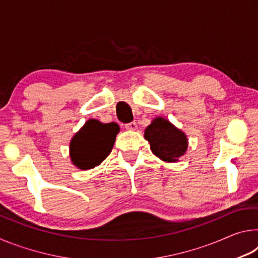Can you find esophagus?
Wrapping results in <instances>:
<instances>
[{
  "mask_svg": "<svg viewBox=\"0 0 258 258\" xmlns=\"http://www.w3.org/2000/svg\"><path fill=\"white\" fill-rule=\"evenodd\" d=\"M125 128L130 130V131H135L138 128V125H137V123H135V121H132V123L125 124Z\"/></svg>",
  "mask_w": 258,
  "mask_h": 258,
  "instance_id": "obj_1",
  "label": "esophagus"
}]
</instances>
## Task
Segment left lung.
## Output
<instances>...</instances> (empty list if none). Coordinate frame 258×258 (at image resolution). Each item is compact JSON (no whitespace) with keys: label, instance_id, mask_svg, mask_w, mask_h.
<instances>
[{"label":"left lung","instance_id":"1","mask_svg":"<svg viewBox=\"0 0 258 258\" xmlns=\"http://www.w3.org/2000/svg\"><path fill=\"white\" fill-rule=\"evenodd\" d=\"M145 139L156 157L166 163H176L187 150L185 133L164 117H156L145 130Z\"/></svg>","mask_w":258,"mask_h":258}]
</instances>
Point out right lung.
Here are the masks:
<instances>
[{"instance_id":"1","label":"right lung","mask_w":258,"mask_h":258,"mask_svg":"<svg viewBox=\"0 0 258 258\" xmlns=\"http://www.w3.org/2000/svg\"><path fill=\"white\" fill-rule=\"evenodd\" d=\"M119 126L116 123L103 124L89 119L74 135L69 143V156L78 169H92L111 152Z\"/></svg>"}]
</instances>
